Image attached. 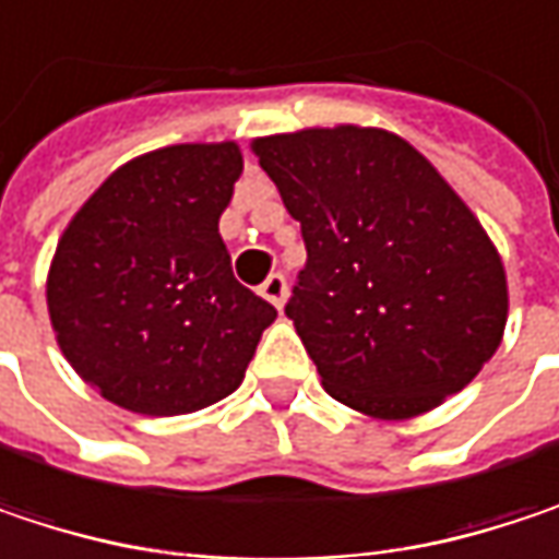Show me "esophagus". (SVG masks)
Here are the masks:
<instances>
[{
    "instance_id": "obj_1",
    "label": "esophagus",
    "mask_w": 559,
    "mask_h": 559,
    "mask_svg": "<svg viewBox=\"0 0 559 559\" xmlns=\"http://www.w3.org/2000/svg\"><path fill=\"white\" fill-rule=\"evenodd\" d=\"M262 297L281 310L284 300H287V281H284V275H269V281L262 284Z\"/></svg>"
}]
</instances>
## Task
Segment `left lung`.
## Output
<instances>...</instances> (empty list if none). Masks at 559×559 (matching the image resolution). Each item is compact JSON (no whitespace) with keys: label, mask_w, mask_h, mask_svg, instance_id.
Wrapping results in <instances>:
<instances>
[{"label":"left lung","mask_w":559,"mask_h":559,"mask_svg":"<svg viewBox=\"0 0 559 559\" xmlns=\"http://www.w3.org/2000/svg\"><path fill=\"white\" fill-rule=\"evenodd\" d=\"M252 152L304 233L284 313L326 394L407 420L466 389L502 346L508 281L443 174L372 126L265 135Z\"/></svg>","instance_id":"left-lung-1"}]
</instances>
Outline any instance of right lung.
Listing matches in <instances>:
<instances>
[{"label":"right lung","instance_id":"add662e5","mask_svg":"<svg viewBox=\"0 0 559 559\" xmlns=\"http://www.w3.org/2000/svg\"><path fill=\"white\" fill-rule=\"evenodd\" d=\"M236 142H187L116 168L60 233L48 313L73 372L106 401L174 417L242 385L278 310L233 278L219 216Z\"/></svg>","mask_w":559,"mask_h":559}]
</instances>
